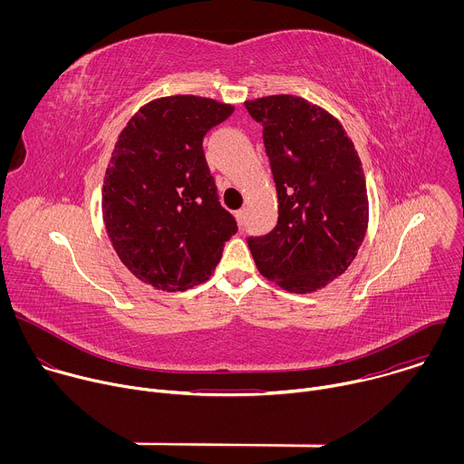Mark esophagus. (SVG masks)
I'll list each match as a JSON object with an SVG mask.
<instances>
[{
	"mask_svg": "<svg viewBox=\"0 0 464 464\" xmlns=\"http://www.w3.org/2000/svg\"><path fill=\"white\" fill-rule=\"evenodd\" d=\"M237 220H238V224H244V222H246V209L237 211Z\"/></svg>",
	"mask_w": 464,
	"mask_h": 464,
	"instance_id": "1",
	"label": "esophagus"
}]
</instances>
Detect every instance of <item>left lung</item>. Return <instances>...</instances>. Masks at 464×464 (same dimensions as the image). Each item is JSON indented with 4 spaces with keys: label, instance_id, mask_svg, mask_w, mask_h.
Returning a JSON list of instances; mask_svg holds the SVG:
<instances>
[{
    "label": "left lung",
    "instance_id": "1",
    "mask_svg": "<svg viewBox=\"0 0 464 464\" xmlns=\"http://www.w3.org/2000/svg\"><path fill=\"white\" fill-rule=\"evenodd\" d=\"M262 124L277 200V226L247 246L258 272L294 294L340 277L354 260L369 222L365 174L336 117L295 95L244 102Z\"/></svg>",
    "mask_w": 464,
    "mask_h": 464
}]
</instances>
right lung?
Returning a JSON list of instances; mask_svg holds the SVG:
<instances>
[{"label":"right lung","instance_id":"obj_1","mask_svg":"<svg viewBox=\"0 0 464 464\" xmlns=\"http://www.w3.org/2000/svg\"><path fill=\"white\" fill-rule=\"evenodd\" d=\"M233 110L196 95L161 97L119 134L102 185V218L121 262L158 290L208 281L238 229L218 202L204 154L206 134Z\"/></svg>","mask_w":464,"mask_h":464}]
</instances>
